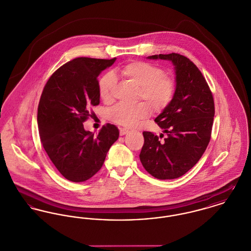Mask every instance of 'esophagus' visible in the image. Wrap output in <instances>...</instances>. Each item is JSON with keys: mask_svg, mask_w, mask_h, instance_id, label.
<instances>
[{"mask_svg": "<svg viewBox=\"0 0 251 251\" xmlns=\"http://www.w3.org/2000/svg\"><path fill=\"white\" fill-rule=\"evenodd\" d=\"M128 133V130L127 129H124V128H120L119 129V135H126Z\"/></svg>", "mask_w": 251, "mask_h": 251, "instance_id": "esophagus-1", "label": "esophagus"}]
</instances>
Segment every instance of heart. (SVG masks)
<instances>
[{
    "label": "heart",
    "instance_id": "b5f03b06",
    "mask_svg": "<svg viewBox=\"0 0 251 251\" xmlns=\"http://www.w3.org/2000/svg\"><path fill=\"white\" fill-rule=\"evenodd\" d=\"M117 72L139 87L138 99H143L146 102H139L135 105L117 104L108 113L112 121L125 127H134L138 121L150 115L149 104L154 112L158 113L171 103L176 83L173 77L164 75L161 68L151 63L134 61L123 66ZM116 84V75L113 73H107L99 79L98 94L103 101H113Z\"/></svg>",
    "mask_w": 251,
    "mask_h": 251
}]
</instances>
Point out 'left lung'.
Listing matches in <instances>:
<instances>
[{
	"label": "left lung",
	"instance_id": "left-lung-1",
	"mask_svg": "<svg viewBox=\"0 0 251 251\" xmlns=\"http://www.w3.org/2000/svg\"><path fill=\"white\" fill-rule=\"evenodd\" d=\"M148 59L172 62L176 91L171 103L154 119L163 134L143 132L139 158L154 177L173 179L188 172L206 150L215 115L214 99L205 78L190 59L174 52ZM164 133L168 136L161 141Z\"/></svg>",
	"mask_w": 251,
	"mask_h": 251
}]
</instances>
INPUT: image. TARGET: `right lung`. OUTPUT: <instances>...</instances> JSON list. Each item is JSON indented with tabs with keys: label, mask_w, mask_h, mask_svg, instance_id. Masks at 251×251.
I'll use <instances>...</instances> for the list:
<instances>
[{
	"label": "right lung",
	"mask_w": 251,
	"mask_h": 251,
	"mask_svg": "<svg viewBox=\"0 0 251 251\" xmlns=\"http://www.w3.org/2000/svg\"><path fill=\"white\" fill-rule=\"evenodd\" d=\"M116 60L75 58L55 71L43 90L37 113L41 143L58 171L71 181L95 176L119 136L110 123L97 135L83 126L91 116L90 107L100 102L97 77Z\"/></svg>",
	"instance_id": "right-lung-1"
}]
</instances>
